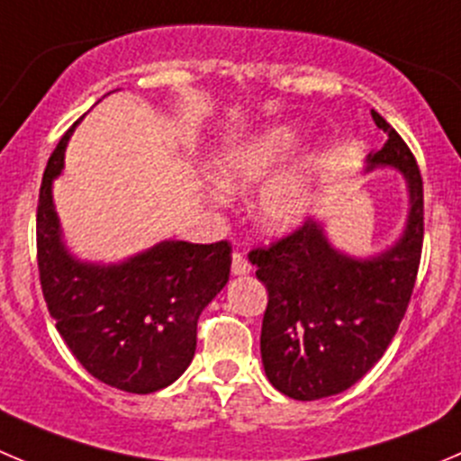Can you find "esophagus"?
<instances>
[{
    "instance_id": "obj_1",
    "label": "esophagus",
    "mask_w": 461,
    "mask_h": 461,
    "mask_svg": "<svg viewBox=\"0 0 461 461\" xmlns=\"http://www.w3.org/2000/svg\"><path fill=\"white\" fill-rule=\"evenodd\" d=\"M249 270H252V266L248 263L245 254L239 252V249H234V254H231V272H234L236 276H243V275H249Z\"/></svg>"
}]
</instances>
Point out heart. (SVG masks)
<instances>
[{"instance_id": "1", "label": "heart", "mask_w": 461, "mask_h": 461, "mask_svg": "<svg viewBox=\"0 0 461 461\" xmlns=\"http://www.w3.org/2000/svg\"><path fill=\"white\" fill-rule=\"evenodd\" d=\"M297 146L299 137L290 128H267L227 150L221 159L218 177L230 191L248 189L279 171L293 158ZM311 176L306 167L281 173L258 198V222L275 234L294 230L311 212ZM213 198L218 200V195Z\"/></svg>"}]
</instances>
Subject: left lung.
<instances>
[{
  "instance_id": "obj_1",
  "label": "left lung",
  "mask_w": 461,
  "mask_h": 461,
  "mask_svg": "<svg viewBox=\"0 0 461 461\" xmlns=\"http://www.w3.org/2000/svg\"><path fill=\"white\" fill-rule=\"evenodd\" d=\"M387 141L367 171L394 167L408 180L403 236L387 252L354 258L330 248L320 222L303 221L249 261L267 288L261 326L266 376L281 394L317 401L358 383L390 347L408 311L423 248V180L399 132L372 110Z\"/></svg>"
}]
</instances>
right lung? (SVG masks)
I'll return each mask as SVG.
<instances>
[{"instance_id": "add662e5", "label": "right lung", "mask_w": 461, "mask_h": 461, "mask_svg": "<svg viewBox=\"0 0 461 461\" xmlns=\"http://www.w3.org/2000/svg\"><path fill=\"white\" fill-rule=\"evenodd\" d=\"M69 135L58 141L40 185L35 231L44 302L69 351L96 381L150 394L194 360L198 317L230 279L231 245L164 240L119 266L71 257L51 198Z\"/></svg>"}]
</instances>
